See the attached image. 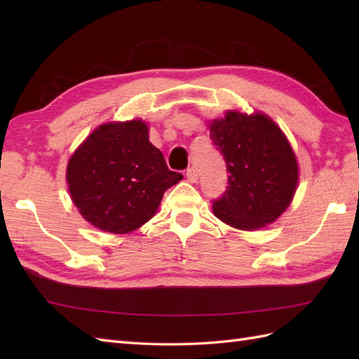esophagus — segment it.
<instances>
[{
  "instance_id": "esophagus-1",
  "label": "esophagus",
  "mask_w": 359,
  "mask_h": 359,
  "mask_svg": "<svg viewBox=\"0 0 359 359\" xmlns=\"http://www.w3.org/2000/svg\"><path fill=\"white\" fill-rule=\"evenodd\" d=\"M187 179H188V182H191V184H196L197 179H199V174H197V170L194 166L188 168L187 170Z\"/></svg>"
}]
</instances>
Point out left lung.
Listing matches in <instances>:
<instances>
[{"mask_svg":"<svg viewBox=\"0 0 359 359\" xmlns=\"http://www.w3.org/2000/svg\"><path fill=\"white\" fill-rule=\"evenodd\" d=\"M210 137L230 172L225 193L212 201L215 216L247 231L274 222L292 203L299 179L285 134L265 114L228 111L211 121Z\"/></svg>","mask_w":359,"mask_h":359,"instance_id":"1","label":"left lung"}]
</instances>
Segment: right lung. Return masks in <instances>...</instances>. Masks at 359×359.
I'll list each match as a JSON object with an SVG mask.
<instances>
[{
  "instance_id": "obj_1",
  "label": "right lung",
  "mask_w": 359,
  "mask_h": 359,
  "mask_svg": "<svg viewBox=\"0 0 359 359\" xmlns=\"http://www.w3.org/2000/svg\"><path fill=\"white\" fill-rule=\"evenodd\" d=\"M142 120L98 126L66 170L72 202L102 231L126 234L156 215L168 188L184 175L166 166Z\"/></svg>"
}]
</instances>
